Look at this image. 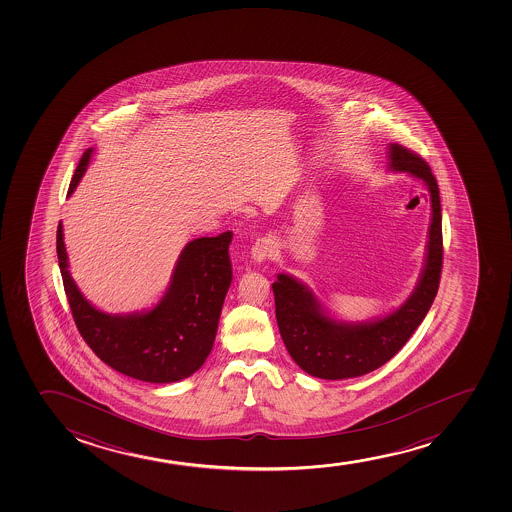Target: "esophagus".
Wrapping results in <instances>:
<instances>
[{
	"mask_svg": "<svg viewBox=\"0 0 512 512\" xmlns=\"http://www.w3.org/2000/svg\"><path fill=\"white\" fill-rule=\"evenodd\" d=\"M273 251H275V242H273V239H270V237H259V239L254 241L251 254H253V259L261 263V261L270 258Z\"/></svg>",
	"mask_w": 512,
	"mask_h": 512,
	"instance_id": "esophagus-1",
	"label": "esophagus"
}]
</instances>
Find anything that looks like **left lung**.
<instances>
[{
    "label": "left lung",
    "mask_w": 512,
    "mask_h": 512,
    "mask_svg": "<svg viewBox=\"0 0 512 512\" xmlns=\"http://www.w3.org/2000/svg\"><path fill=\"white\" fill-rule=\"evenodd\" d=\"M389 169L417 177L429 189L432 220L422 277L403 306L369 323L335 321L311 290L280 273L273 283L278 329L290 357L319 379H348L376 371L400 352L434 302L442 270V213L439 186L429 164L403 145H389Z\"/></svg>",
    "instance_id": "left-lung-1"
}]
</instances>
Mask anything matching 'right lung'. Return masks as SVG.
<instances>
[{"mask_svg": "<svg viewBox=\"0 0 512 512\" xmlns=\"http://www.w3.org/2000/svg\"><path fill=\"white\" fill-rule=\"evenodd\" d=\"M87 148L73 174L68 196L87 171ZM232 232L200 237L179 254L171 285L152 311L128 316L95 309L68 271L63 225L56 234L59 270L78 331L95 355L114 371L145 382H176L205 364L217 335L218 318L232 282Z\"/></svg>", "mask_w": 512, "mask_h": 512, "instance_id": "right-lung-1", "label": "right lung"}]
</instances>
